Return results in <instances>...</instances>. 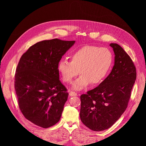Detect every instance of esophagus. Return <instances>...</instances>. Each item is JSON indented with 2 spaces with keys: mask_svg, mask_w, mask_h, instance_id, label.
<instances>
[{
  "mask_svg": "<svg viewBox=\"0 0 146 146\" xmlns=\"http://www.w3.org/2000/svg\"><path fill=\"white\" fill-rule=\"evenodd\" d=\"M69 96H71V97H73V96H77V94L76 93V92H72V91H70L69 92Z\"/></svg>",
  "mask_w": 146,
  "mask_h": 146,
  "instance_id": "34e87169",
  "label": "esophagus"
}]
</instances>
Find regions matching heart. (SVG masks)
<instances>
[{
	"label": "heart",
	"mask_w": 146,
	"mask_h": 146,
	"mask_svg": "<svg viewBox=\"0 0 146 146\" xmlns=\"http://www.w3.org/2000/svg\"><path fill=\"white\" fill-rule=\"evenodd\" d=\"M113 61V54L108 48L86 46L72 53L70 61L61 60L58 70L66 83L71 82L80 70L81 76L72 85L74 90L80 91L91 83L96 85L102 82L111 69Z\"/></svg>",
	"instance_id": "1"
}]
</instances>
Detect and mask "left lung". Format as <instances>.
I'll return each instance as SVG.
<instances>
[{
    "instance_id": "obj_1",
    "label": "left lung",
    "mask_w": 146,
    "mask_h": 146,
    "mask_svg": "<svg viewBox=\"0 0 146 146\" xmlns=\"http://www.w3.org/2000/svg\"><path fill=\"white\" fill-rule=\"evenodd\" d=\"M110 46L115 55L111 72L98 87L80 96L81 121L93 131L107 130L120 118L136 78L135 66L129 55L117 44Z\"/></svg>"
}]
</instances>
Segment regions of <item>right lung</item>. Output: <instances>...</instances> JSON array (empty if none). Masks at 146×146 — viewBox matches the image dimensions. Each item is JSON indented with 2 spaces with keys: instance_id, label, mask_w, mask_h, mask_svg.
<instances>
[{
  "instance_id": "1",
  "label": "right lung",
  "mask_w": 146,
  "mask_h": 146,
  "mask_svg": "<svg viewBox=\"0 0 146 146\" xmlns=\"http://www.w3.org/2000/svg\"><path fill=\"white\" fill-rule=\"evenodd\" d=\"M75 42L60 39L42 41L21 56L15 88L21 112L35 125L48 128L60 121L69 94L60 80L58 64Z\"/></svg>"
}]
</instances>
